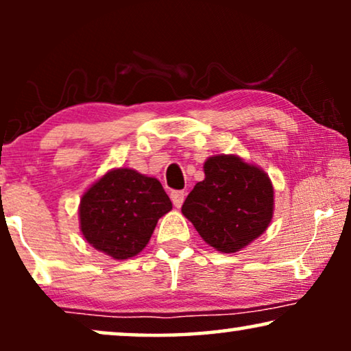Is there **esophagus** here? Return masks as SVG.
<instances>
[{
  "instance_id": "obj_1",
  "label": "esophagus",
  "mask_w": 351,
  "mask_h": 351,
  "mask_svg": "<svg viewBox=\"0 0 351 351\" xmlns=\"http://www.w3.org/2000/svg\"><path fill=\"white\" fill-rule=\"evenodd\" d=\"M171 199H172V204H174L176 208H180V206L184 204V199H185V191H182V190H174V191H171Z\"/></svg>"
}]
</instances>
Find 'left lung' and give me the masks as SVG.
Instances as JSON below:
<instances>
[{"mask_svg":"<svg viewBox=\"0 0 351 351\" xmlns=\"http://www.w3.org/2000/svg\"><path fill=\"white\" fill-rule=\"evenodd\" d=\"M204 180L186 196L182 214L220 252H237L265 232L273 217L268 176L234 155L204 162Z\"/></svg>","mask_w":351,"mask_h":351,"instance_id":"obj_1","label":"left lung"}]
</instances>
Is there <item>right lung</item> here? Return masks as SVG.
<instances>
[{"instance_id": "add662e5", "label": "right lung", "mask_w": 351, "mask_h": 351, "mask_svg": "<svg viewBox=\"0 0 351 351\" xmlns=\"http://www.w3.org/2000/svg\"><path fill=\"white\" fill-rule=\"evenodd\" d=\"M171 209L160 180L132 169H114L81 198V232L90 246L124 261L147 246L158 219Z\"/></svg>"}]
</instances>
